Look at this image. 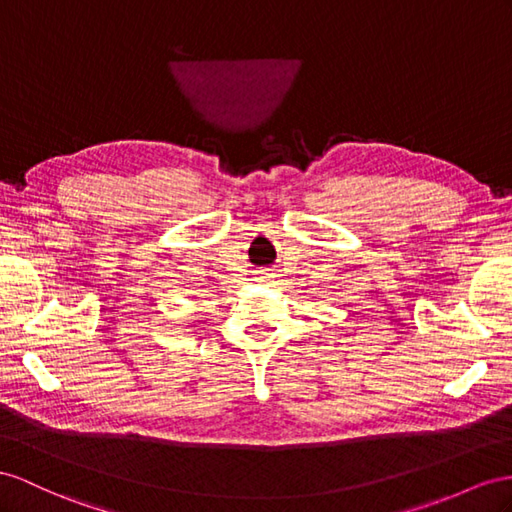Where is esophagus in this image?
Wrapping results in <instances>:
<instances>
[{"label":"esophagus","mask_w":512,"mask_h":512,"mask_svg":"<svg viewBox=\"0 0 512 512\" xmlns=\"http://www.w3.org/2000/svg\"><path fill=\"white\" fill-rule=\"evenodd\" d=\"M272 277V274L270 272H264V279H270Z\"/></svg>","instance_id":"obj_1"}]
</instances>
